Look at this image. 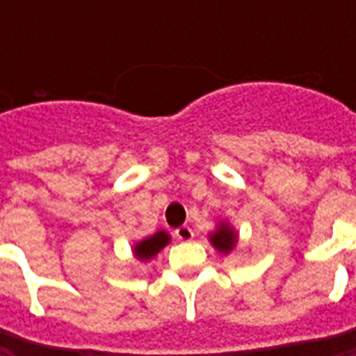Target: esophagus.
<instances>
[{"label": "esophagus", "mask_w": 356, "mask_h": 356, "mask_svg": "<svg viewBox=\"0 0 356 356\" xmlns=\"http://www.w3.org/2000/svg\"><path fill=\"white\" fill-rule=\"evenodd\" d=\"M174 236H176L178 241H192V238H194V232H192V227L182 226L174 232Z\"/></svg>", "instance_id": "esophagus-1"}]
</instances>
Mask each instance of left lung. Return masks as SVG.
Listing matches in <instances>:
<instances>
[{"label":"left lung","mask_w":356,"mask_h":356,"mask_svg":"<svg viewBox=\"0 0 356 356\" xmlns=\"http://www.w3.org/2000/svg\"><path fill=\"white\" fill-rule=\"evenodd\" d=\"M236 241H238L236 232H234V229H229V226H226V224H222L220 229H218L216 234H212L213 248L222 253L232 252V248L236 245Z\"/></svg>","instance_id":"1"}]
</instances>
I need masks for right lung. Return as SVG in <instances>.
Returning <instances> with one entry per match:
<instances>
[{"label": "right lung", "mask_w": 356, "mask_h": 356, "mask_svg": "<svg viewBox=\"0 0 356 356\" xmlns=\"http://www.w3.org/2000/svg\"><path fill=\"white\" fill-rule=\"evenodd\" d=\"M170 241L168 238V234L166 232H158L154 236H150V238L143 239L140 243H136V248H134V253H136V257L138 259H150V257H154L166 243Z\"/></svg>", "instance_id": "add662e5"}]
</instances>
